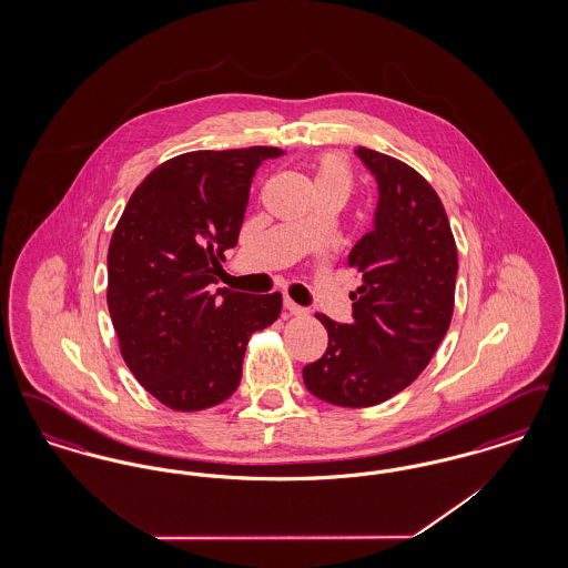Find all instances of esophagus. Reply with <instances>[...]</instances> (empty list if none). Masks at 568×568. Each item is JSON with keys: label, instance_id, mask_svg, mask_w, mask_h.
Returning a JSON list of instances; mask_svg holds the SVG:
<instances>
[{"label": "esophagus", "instance_id": "obj_1", "mask_svg": "<svg viewBox=\"0 0 568 568\" xmlns=\"http://www.w3.org/2000/svg\"><path fill=\"white\" fill-rule=\"evenodd\" d=\"M285 308H287L292 315H306V313H308L304 306L296 304L292 297H285Z\"/></svg>", "mask_w": 568, "mask_h": 568}]
</instances>
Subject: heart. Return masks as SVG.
Returning a JSON list of instances; mask_svg holds the SVG:
<instances>
[{
    "label": "heart",
    "mask_w": 568,
    "mask_h": 568,
    "mask_svg": "<svg viewBox=\"0 0 568 568\" xmlns=\"http://www.w3.org/2000/svg\"><path fill=\"white\" fill-rule=\"evenodd\" d=\"M315 185L320 190H343L347 195L353 187L352 163L341 153H322L315 160Z\"/></svg>",
    "instance_id": "1"
}]
</instances>
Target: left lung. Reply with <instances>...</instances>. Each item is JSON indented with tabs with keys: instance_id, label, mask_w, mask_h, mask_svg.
I'll return each instance as SVG.
<instances>
[{
	"instance_id": "8db88e82",
	"label": "left lung",
	"mask_w": 568,
	"mask_h": 568,
	"mask_svg": "<svg viewBox=\"0 0 568 568\" xmlns=\"http://www.w3.org/2000/svg\"><path fill=\"white\" fill-rule=\"evenodd\" d=\"M378 183L375 227L349 253L362 276L353 292V322L327 329L324 357L304 366L306 389L336 406L378 405L424 373L447 334L458 248L445 206L410 165L359 146Z\"/></svg>"
}]
</instances>
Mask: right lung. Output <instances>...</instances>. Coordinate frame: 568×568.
Returning <instances> with one entry per match:
<instances>
[{"mask_svg":"<svg viewBox=\"0 0 568 568\" xmlns=\"http://www.w3.org/2000/svg\"><path fill=\"white\" fill-rule=\"evenodd\" d=\"M283 151H191L135 187L109 246L110 320L138 383L174 410L227 400L253 332L274 324L283 296L211 292L236 246L257 165Z\"/></svg>","mask_w":568,"mask_h":568,"instance_id":"obj_1","label":"right lung"}]
</instances>
